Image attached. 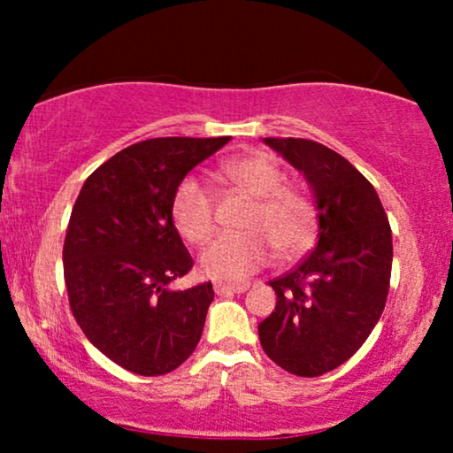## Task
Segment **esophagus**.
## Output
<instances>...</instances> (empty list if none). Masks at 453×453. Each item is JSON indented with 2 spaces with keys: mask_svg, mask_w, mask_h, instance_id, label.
I'll return each mask as SVG.
<instances>
[{
  "mask_svg": "<svg viewBox=\"0 0 453 453\" xmlns=\"http://www.w3.org/2000/svg\"><path fill=\"white\" fill-rule=\"evenodd\" d=\"M249 289V283H215V294L217 296H232V294H242Z\"/></svg>",
  "mask_w": 453,
  "mask_h": 453,
  "instance_id": "1",
  "label": "esophagus"
}]
</instances>
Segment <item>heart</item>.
Masks as SVG:
<instances>
[{"label":"heart","instance_id":"b5f03b06","mask_svg":"<svg viewBox=\"0 0 453 453\" xmlns=\"http://www.w3.org/2000/svg\"><path fill=\"white\" fill-rule=\"evenodd\" d=\"M221 174L253 200L242 232L223 234L202 251L200 268L212 279L242 280L266 266L270 247L280 257L303 251L313 236V206L303 191L283 187L285 176L266 155H242L221 165ZM173 221L185 241L200 244L215 230L211 189L196 176L179 183Z\"/></svg>","mask_w":453,"mask_h":453}]
</instances>
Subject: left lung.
<instances>
[{
    "instance_id": "obj_1",
    "label": "left lung",
    "mask_w": 453,
    "mask_h": 453,
    "mask_svg": "<svg viewBox=\"0 0 453 453\" xmlns=\"http://www.w3.org/2000/svg\"><path fill=\"white\" fill-rule=\"evenodd\" d=\"M264 144L304 174L317 209V244L292 273L270 280L277 306L257 326L283 371L319 377L362 347L386 306L392 230L375 187L336 150L303 138Z\"/></svg>"
}]
</instances>
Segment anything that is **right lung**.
Listing matches in <instances>:
<instances>
[{"instance_id": "1", "label": "right lung", "mask_w": 453, "mask_h": 453, "mask_svg": "<svg viewBox=\"0 0 453 453\" xmlns=\"http://www.w3.org/2000/svg\"><path fill=\"white\" fill-rule=\"evenodd\" d=\"M230 136L153 138L119 150L82 185L64 242L72 313L85 336L142 377L174 371L196 349L211 283L173 289L194 266L173 221L187 173Z\"/></svg>"}]
</instances>
